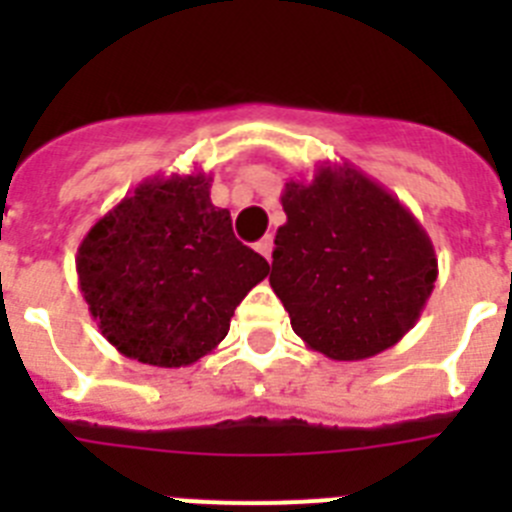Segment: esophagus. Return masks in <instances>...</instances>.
<instances>
[{
  "label": "esophagus",
  "mask_w": 512,
  "mask_h": 512,
  "mask_svg": "<svg viewBox=\"0 0 512 512\" xmlns=\"http://www.w3.org/2000/svg\"><path fill=\"white\" fill-rule=\"evenodd\" d=\"M256 251H259L266 261H271V251H274V238H271V235H264V238L256 243Z\"/></svg>",
  "instance_id": "esophagus-1"
}]
</instances>
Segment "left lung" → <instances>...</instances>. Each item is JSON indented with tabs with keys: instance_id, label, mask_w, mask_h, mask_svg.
I'll return each instance as SVG.
<instances>
[{
	"instance_id": "8db88e82",
	"label": "left lung",
	"mask_w": 512,
	"mask_h": 512,
	"mask_svg": "<svg viewBox=\"0 0 512 512\" xmlns=\"http://www.w3.org/2000/svg\"><path fill=\"white\" fill-rule=\"evenodd\" d=\"M269 284L292 330L333 361L395 346L431 297V238L390 189L348 164H323L312 182L289 179Z\"/></svg>"
}]
</instances>
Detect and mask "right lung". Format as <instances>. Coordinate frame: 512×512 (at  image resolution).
Segmentation results:
<instances>
[{
  "mask_svg": "<svg viewBox=\"0 0 512 512\" xmlns=\"http://www.w3.org/2000/svg\"><path fill=\"white\" fill-rule=\"evenodd\" d=\"M212 176H153L89 228L79 289L102 336L128 359L179 369L228 336L243 297L269 274L210 200Z\"/></svg>",
  "mask_w": 512,
  "mask_h": 512,
  "instance_id": "1",
  "label": "right lung"
}]
</instances>
